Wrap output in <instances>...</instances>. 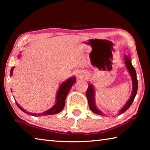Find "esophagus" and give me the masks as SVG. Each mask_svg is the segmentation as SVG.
Returning <instances> with one entry per match:
<instances>
[{
	"label": "esophagus",
	"mask_w": 150,
	"mask_h": 150,
	"mask_svg": "<svg viewBox=\"0 0 150 150\" xmlns=\"http://www.w3.org/2000/svg\"><path fill=\"white\" fill-rule=\"evenodd\" d=\"M83 75H84V74H83V73H82V74H79V77H83Z\"/></svg>",
	"instance_id": "34e87169"
}]
</instances>
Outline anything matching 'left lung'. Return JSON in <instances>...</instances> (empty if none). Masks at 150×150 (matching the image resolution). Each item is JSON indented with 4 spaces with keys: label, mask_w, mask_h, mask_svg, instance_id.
<instances>
[{
    "label": "left lung",
    "mask_w": 150,
    "mask_h": 150,
    "mask_svg": "<svg viewBox=\"0 0 150 150\" xmlns=\"http://www.w3.org/2000/svg\"><path fill=\"white\" fill-rule=\"evenodd\" d=\"M124 62H125V64L126 66V68L128 70V72L130 73V75L132 77V85H133V88H132V95L130 98H129L128 102L126 103L125 105L124 106V107L121 109V110L119 111L118 115H120L124 113V112H126L129 107L132 105L133 101L135 98V96L136 95L137 91H138V80H137V77H136V70L133 67V65H132L131 59L130 57L129 56H127V55H124ZM86 95H87V98L88 99V106H89V108L93 112L96 114V115H103L102 112L98 110V109L96 108L95 103V89L93 88V85L89 84L88 85V88L87 90V92H86Z\"/></svg>",
    "instance_id": "1"
}]
</instances>
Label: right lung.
Wrapping results in <instances>:
<instances>
[{"mask_svg": "<svg viewBox=\"0 0 150 150\" xmlns=\"http://www.w3.org/2000/svg\"><path fill=\"white\" fill-rule=\"evenodd\" d=\"M14 67L11 68V75H12V71H13ZM76 82V78L75 77H73L69 78L65 82L62 83L59 88L57 93V96H56V103L55 104L53 107L51 108L49 110L44 112L41 114H34L31 112H28L24 110L21 106H20L18 104L16 103L17 106H18L20 110H22L24 112L28 114V115H32L34 116H47V115H55V114H57L62 111L65 106V98L67 96L68 93L70 91L71 88L72 86L75 84Z\"/></svg>", "mask_w": 150, "mask_h": 150, "instance_id": "right-lung-1", "label": "right lung"}]
</instances>
